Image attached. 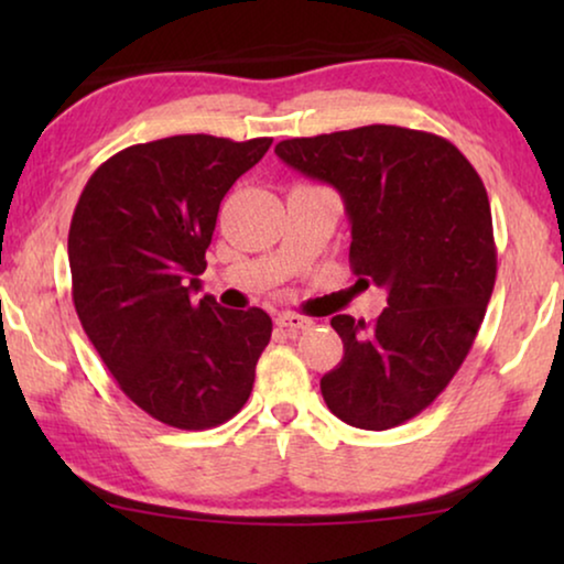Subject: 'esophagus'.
I'll list each match as a JSON object with an SVG mask.
<instances>
[{
    "instance_id": "1",
    "label": "esophagus",
    "mask_w": 564,
    "mask_h": 564,
    "mask_svg": "<svg viewBox=\"0 0 564 564\" xmlns=\"http://www.w3.org/2000/svg\"><path fill=\"white\" fill-rule=\"evenodd\" d=\"M276 326H280L282 330H288L290 336H297L300 330L313 328V321L305 318V315H297V313H282L280 318H276Z\"/></svg>"
}]
</instances>
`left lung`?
<instances>
[{
	"instance_id": "8db88e82",
	"label": "left lung",
	"mask_w": 564,
	"mask_h": 564,
	"mask_svg": "<svg viewBox=\"0 0 564 564\" xmlns=\"http://www.w3.org/2000/svg\"><path fill=\"white\" fill-rule=\"evenodd\" d=\"M274 153L341 192L351 272L388 290L375 323L330 318L344 359L323 375V400L349 426H400L442 395L488 311L498 253L480 174L446 138L398 126L290 138Z\"/></svg>"
}]
</instances>
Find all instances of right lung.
<instances>
[{"mask_svg": "<svg viewBox=\"0 0 564 564\" xmlns=\"http://www.w3.org/2000/svg\"><path fill=\"white\" fill-rule=\"evenodd\" d=\"M272 138L172 135L128 145L89 176L68 267L82 328L133 403L166 426L226 423L251 395L272 338L261 307L192 297L226 192Z\"/></svg>", "mask_w": 564, "mask_h": 564, "instance_id": "add662e5", "label": "right lung"}]
</instances>
